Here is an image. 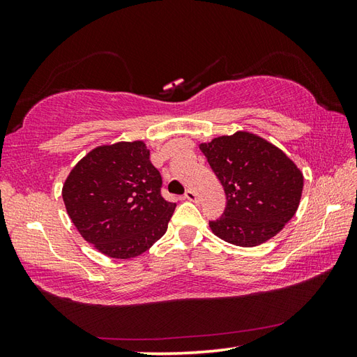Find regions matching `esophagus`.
Instances as JSON below:
<instances>
[{"instance_id":"34e87169","label":"esophagus","mask_w":357,"mask_h":357,"mask_svg":"<svg viewBox=\"0 0 357 357\" xmlns=\"http://www.w3.org/2000/svg\"><path fill=\"white\" fill-rule=\"evenodd\" d=\"M184 199H187V201H196V199H198V196H196V193L193 190H187L185 195H184Z\"/></svg>"}]
</instances>
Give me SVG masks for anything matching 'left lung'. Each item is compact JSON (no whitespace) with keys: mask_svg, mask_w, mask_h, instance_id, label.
<instances>
[{"mask_svg":"<svg viewBox=\"0 0 357 357\" xmlns=\"http://www.w3.org/2000/svg\"><path fill=\"white\" fill-rule=\"evenodd\" d=\"M227 196L224 216L208 222L218 238L256 247L284 229L299 207L304 174L275 144L239 130L199 144Z\"/></svg>","mask_w":357,"mask_h":357,"instance_id":"8db88e82","label":"left lung"}]
</instances>
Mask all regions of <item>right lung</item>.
Returning a JSON list of instances; mask_svg holds the SVG:
<instances>
[{
	"mask_svg": "<svg viewBox=\"0 0 357 357\" xmlns=\"http://www.w3.org/2000/svg\"><path fill=\"white\" fill-rule=\"evenodd\" d=\"M161 174L144 141L102 144L81 158L63 184L70 221L113 259L142 255L164 236L176 204L161 196Z\"/></svg>",
	"mask_w": 357,
	"mask_h": 357,
	"instance_id": "1",
	"label": "right lung"
}]
</instances>
